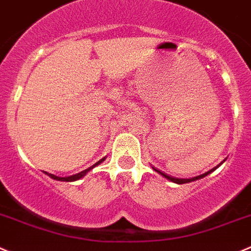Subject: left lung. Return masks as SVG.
<instances>
[{
    "mask_svg": "<svg viewBox=\"0 0 251 251\" xmlns=\"http://www.w3.org/2000/svg\"><path fill=\"white\" fill-rule=\"evenodd\" d=\"M152 170L156 171V173H157V174H160V175L163 176V177L168 178V180H169V181H171V182L177 183V185H182V183H187V182H192V181H196V180H200V178L204 177V176H206V175H208V173H211V171H212V170H209L208 173L203 174V175L196 176V177H192V178H178V177H173V176H169L168 174L163 173V171H160V170H156V169H155V168H152Z\"/></svg>",
    "mask_w": 251,
    "mask_h": 251,
    "instance_id": "8db88e82",
    "label": "left lung"
}]
</instances>
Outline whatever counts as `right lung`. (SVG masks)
Segmentation results:
<instances>
[{"mask_svg": "<svg viewBox=\"0 0 251 251\" xmlns=\"http://www.w3.org/2000/svg\"><path fill=\"white\" fill-rule=\"evenodd\" d=\"M104 159H106V157H103V159H101L100 160V161H97L96 164H95V165H92L91 168H88V169H86V170H83V171H81V173H78V174H75V175H71V176H66V177H60V176H56V175H52V174H49V173H47V171H45L44 174H47L48 176H49V177H51L52 180H56V181H65V182H74V181H77V180H80V178H82L83 176L86 175V174L88 173V171L91 170V169H94V168H96L97 165H100V164L102 163V161H104Z\"/></svg>", "mask_w": 251, "mask_h": 251, "instance_id": "add662e5", "label": "right lung"}]
</instances>
